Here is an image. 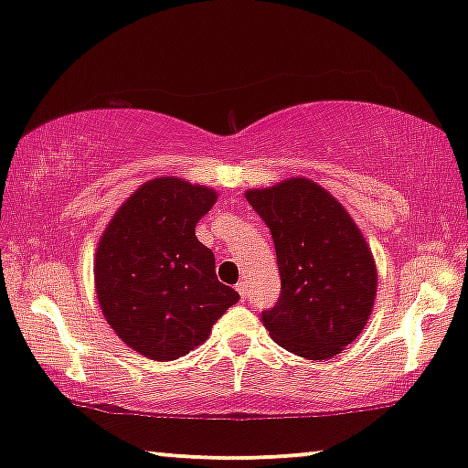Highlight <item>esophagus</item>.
<instances>
[{"mask_svg":"<svg viewBox=\"0 0 468 468\" xmlns=\"http://www.w3.org/2000/svg\"><path fill=\"white\" fill-rule=\"evenodd\" d=\"M236 292H239V293H240V298L245 300V298H247V293H249V292H247V281H240V283L236 285Z\"/></svg>","mask_w":468,"mask_h":468,"instance_id":"34e87169","label":"esophagus"}]
</instances>
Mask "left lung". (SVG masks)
Instances as JSON below:
<instances>
[{
    "mask_svg": "<svg viewBox=\"0 0 468 468\" xmlns=\"http://www.w3.org/2000/svg\"><path fill=\"white\" fill-rule=\"evenodd\" d=\"M271 228L281 296L261 322L272 341L306 360L341 354L367 325L377 296L373 253L343 204L309 178L249 189Z\"/></svg>",
    "mask_w": 468,
    "mask_h": 468,
    "instance_id": "left-lung-1",
    "label": "left lung"
}]
</instances>
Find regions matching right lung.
<instances>
[{
	"instance_id": "obj_1",
	"label": "right lung",
	"mask_w": 468,
	"mask_h": 468,
	"mask_svg": "<svg viewBox=\"0 0 468 468\" xmlns=\"http://www.w3.org/2000/svg\"><path fill=\"white\" fill-rule=\"evenodd\" d=\"M217 191L159 176L138 187L108 223L93 261L95 292L121 341L151 360H176L207 341L239 293L215 274L196 223Z\"/></svg>"
}]
</instances>
